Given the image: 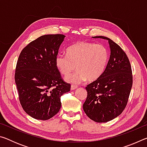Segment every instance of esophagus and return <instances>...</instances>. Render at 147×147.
Here are the masks:
<instances>
[{
	"label": "esophagus",
	"instance_id": "obj_1",
	"mask_svg": "<svg viewBox=\"0 0 147 147\" xmlns=\"http://www.w3.org/2000/svg\"><path fill=\"white\" fill-rule=\"evenodd\" d=\"M78 87L76 86H74V85H71V90H74V89H76Z\"/></svg>",
	"mask_w": 147,
	"mask_h": 147
}]
</instances>
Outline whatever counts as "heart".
<instances>
[{
  "instance_id": "heart-1",
  "label": "heart",
  "mask_w": 147,
  "mask_h": 147,
  "mask_svg": "<svg viewBox=\"0 0 147 147\" xmlns=\"http://www.w3.org/2000/svg\"><path fill=\"white\" fill-rule=\"evenodd\" d=\"M108 58V49L102 45L79 41L68 47L67 55L58 54L55 63L59 71L65 76L69 75L76 67L77 71L67 76L65 80L79 84L86 79L97 80L105 70Z\"/></svg>"
}]
</instances>
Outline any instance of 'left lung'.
Here are the masks:
<instances>
[{"instance_id":"left-lung-1","label":"left lung","mask_w":147,"mask_h":147,"mask_svg":"<svg viewBox=\"0 0 147 147\" xmlns=\"http://www.w3.org/2000/svg\"><path fill=\"white\" fill-rule=\"evenodd\" d=\"M110 57L102 74L86 88L84 112L96 123H106L121 115L127 104L133 83L130 61L120 47L109 38Z\"/></svg>"}]
</instances>
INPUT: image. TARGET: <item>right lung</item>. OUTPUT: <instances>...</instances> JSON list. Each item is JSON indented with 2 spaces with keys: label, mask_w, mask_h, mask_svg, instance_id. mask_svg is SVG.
<instances>
[{
  "label": "right lung",
  "mask_w": 147,
  "mask_h": 147,
  "mask_svg": "<svg viewBox=\"0 0 147 147\" xmlns=\"http://www.w3.org/2000/svg\"><path fill=\"white\" fill-rule=\"evenodd\" d=\"M65 36L44 35L22 50L17 62L15 81L24 111L36 119L48 120L61 108V96L70 91L55 63Z\"/></svg>",
  "instance_id": "add662e5"
}]
</instances>
